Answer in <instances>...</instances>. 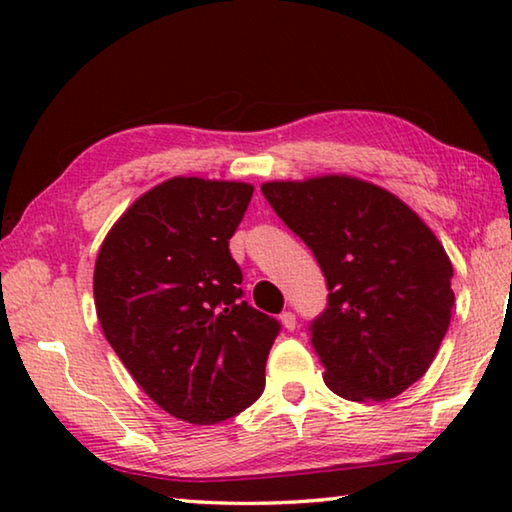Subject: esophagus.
Here are the masks:
<instances>
[{"instance_id":"34e87169","label":"esophagus","mask_w":512,"mask_h":512,"mask_svg":"<svg viewBox=\"0 0 512 512\" xmlns=\"http://www.w3.org/2000/svg\"><path fill=\"white\" fill-rule=\"evenodd\" d=\"M280 323H282V327L284 329H296V325H298V320H296V314H293V311H282L280 314Z\"/></svg>"}]
</instances>
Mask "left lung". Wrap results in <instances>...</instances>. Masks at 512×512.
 <instances>
[{"label":"left lung","instance_id":"left-lung-1","mask_svg":"<svg viewBox=\"0 0 512 512\" xmlns=\"http://www.w3.org/2000/svg\"><path fill=\"white\" fill-rule=\"evenodd\" d=\"M262 194L327 280L311 348L329 391L352 402L404 393L431 366L452 318L443 244L395 194L345 173L273 180Z\"/></svg>","mask_w":512,"mask_h":512}]
</instances>
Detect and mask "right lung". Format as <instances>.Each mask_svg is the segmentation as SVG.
Returning <instances> with one entry per match:
<instances>
[{
    "mask_svg": "<svg viewBox=\"0 0 512 512\" xmlns=\"http://www.w3.org/2000/svg\"><path fill=\"white\" fill-rule=\"evenodd\" d=\"M255 187L176 176L119 216L94 264V305L112 350L151 400L216 424L264 391L275 318L241 300L230 237Z\"/></svg>",
    "mask_w": 512,
    "mask_h": 512,
    "instance_id": "add662e5",
    "label": "right lung"
}]
</instances>
